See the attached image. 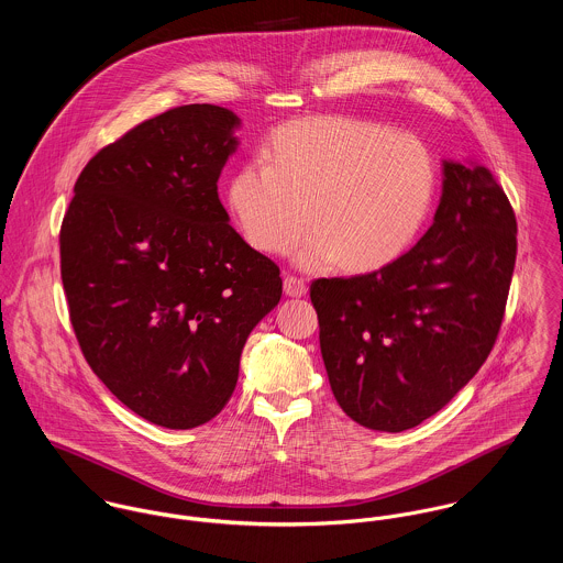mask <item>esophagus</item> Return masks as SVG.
<instances>
[{"label": "esophagus", "instance_id": "esophagus-1", "mask_svg": "<svg viewBox=\"0 0 563 563\" xmlns=\"http://www.w3.org/2000/svg\"><path fill=\"white\" fill-rule=\"evenodd\" d=\"M284 290L288 297H303L308 286H306V279L297 277V275H286L284 277Z\"/></svg>", "mask_w": 563, "mask_h": 563}]
</instances>
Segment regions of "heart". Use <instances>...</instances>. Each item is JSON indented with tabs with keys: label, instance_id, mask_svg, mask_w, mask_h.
<instances>
[{
	"label": "heart",
	"instance_id": "obj_1",
	"mask_svg": "<svg viewBox=\"0 0 563 563\" xmlns=\"http://www.w3.org/2000/svg\"><path fill=\"white\" fill-rule=\"evenodd\" d=\"M230 177L228 203L244 241L262 253L299 251L306 268L340 260L346 271H375L420 232L435 192L427 145L407 132L340 117H306L279 125Z\"/></svg>",
	"mask_w": 563,
	"mask_h": 563
}]
</instances>
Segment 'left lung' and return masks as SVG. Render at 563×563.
I'll use <instances>...</instances> for the list:
<instances>
[{
	"label": "left lung",
	"mask_w": 563,
	"mask_h": 563,
	"mask_svg": "<svg viewBox=\"0 0 563 563\" xmlns=\"http://www.w3.org/2000/svg\"><path fill=\"white\" fill-rule=\"evenodd\" d=\"M516 214L485 166L444 162L424 236L379 271L310 286L338 405L399 433L440 411L482 368L505 317Z\"/></svg>",
	"instance_id": "8db88e82"
}]
</instances>
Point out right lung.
I'll return each mask as SVG.
<instances>
[{"instance_id":"right-lung-1","label":"right lung","mask_w":563,"mask_h":563,"mask_svg":"<svg viewBox=\"0 0 563 563\" xmlns=\"http://www.w3.org/2000/svg\"><path fill=\"white\" fill-rule=\"evenodd\" d=\"M239 117L177 106L99 150L60 225V275L103 386L166 429L230 401L251 329L282 299L279 266L228 223L219 177Z\"/></svg>"}]
</instances>
